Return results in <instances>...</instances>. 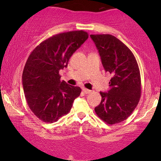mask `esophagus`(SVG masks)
I'll return each mask as SVG.
<instances>
[{"label": "esophagus", "mask_w": 161, "mask_h": 161, "mask_svg": "<svg viewBox=\"0 0 161 161\" xmlns=\"http://www.w3.org/2000/svg\"><path fill=\"white\" fill-rule=\"evenodd\" d=\"M82 92H84L85 94H89V93H91V90H88V89H87V88H82Z\"/></svg>", "instance_id": "1"}]
</instances>
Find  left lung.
Instances as JSON below:
<instances>
[{
  "instance_id": "8db88e82",
  "label": "left lung",
  "mask_w": 161,
  "mask_h": 161,
  "mask_svg": "<svg viewBox=\"0 0 161 161\" xmlns=\"http://www.w3.org/2000/svg\"><path fill=\"white\" fill-rule=\"evenodd\" d=\"M105 71L111 74L110 90L101 92V101L95 108L97 116L113 125L125 120L141 97V75L134 54L111 35H91Z\"/></svg>"
}]
</instances>
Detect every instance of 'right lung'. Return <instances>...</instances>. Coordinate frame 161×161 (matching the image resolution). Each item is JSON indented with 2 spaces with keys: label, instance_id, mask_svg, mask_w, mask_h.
<instances>
[{
  "label": "right lung",
  "instance_id": "1",
  "mask_svg": "<svg viewBox=\"0 0 161 161\" xmlns=\"http://www.w3.org/2000/svg\"><path fill=\"white\" fill-rule=\"evenodd\" d=\"M88 38L82 30L60 33L42 42L28 57L22 77L23 91L29 108L41 120L57 121L80 95L79 87L60 81L59 71Z\"/></svg>",
  "mask_w": 161,
  "mask_h": 161
}]
</instances>
